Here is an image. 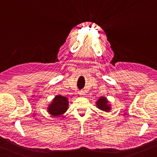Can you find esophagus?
I'll list each match as a JSON object with an SVG mask.
<instances>
[{
	"label": "esophagus",
	"instance_id": "esophagus-1",
	"mask_svg": "<svg viewBox=\"0 0 157 157\" xmlns=\"http://www.w3.org/2000/svg\"><path fill=\"white\" fill-rule=\"evenodd\" d=\"M78 94H79L80 96H84L85 95V90H81L78 92Z\"/></svg>",
	"mask_w": 157,
	"mask_h": 157
}]
</instances>
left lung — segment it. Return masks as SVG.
<instances>
[{
  "label": "left lung",
  "mask_w": 157,
  "mask_h": 157,
  "mask_svg": "<svg viewBox=\"0 0 157 157\" xmlns=\"http://www.w3.org/2000/svg\"><path fill=\"white\" fill-rule=\"evenodd\" d=\"M98 108H99L101 110L105 111V112H109L110 110V106L108 105V101L105 98H101L97 102Z\"/></svg>",
  "instance_id": "obj_1"
}]
</instances>
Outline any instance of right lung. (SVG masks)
<instances>
[{
    "mask_svg": "<svg viewBox=\"0 0 157 157\" xmlns=\"http://www.w3.org/2000/svg\"><path fill=\"white\" fill-rule=\"evenodd\" d=\"M68 108V101L63 96H56L48 108V112L53 116H59L64 113Z\"/></svg>",
    "mask_w": 157,
    "mask_h": 157,
    "instance_id": "right-lung-1",
    "label": "right lung"
}]
</instances>
